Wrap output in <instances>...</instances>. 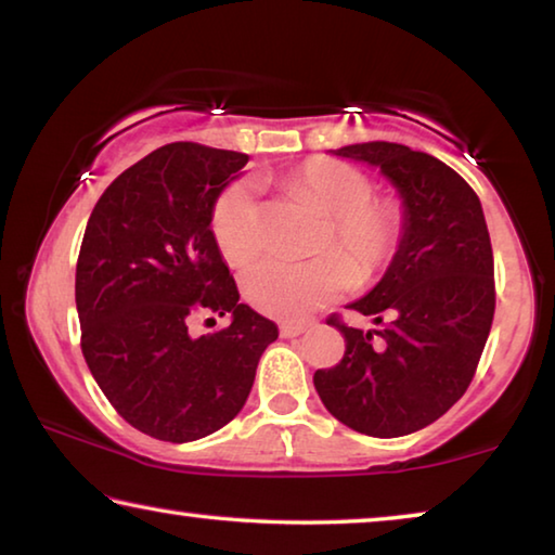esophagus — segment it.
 <instances>
[{
    "instance_id": "obj_1",
    "label": "esophagus",
    "mask_w": 555,
    "mask_h": 555,
    "mask_svg": "<svg viewBox=\"0 0 555 555\" xmlns=\"http://www.w3.org/2000/svg\"><path fill=\"white\" fill-rule=\"evenodd\" d=\"M311 325H313V321H286L279 325V333H281V337H296L300 333H306Z\"/></svg>"
}]
</instances>
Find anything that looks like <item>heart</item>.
<instances>
[{
	"label": "heart",
	"mask_w": 555,
	"mask_h": 555,
	"mask_svg": "<svg viewBox=\"0 0 555 555\" xmlns=\"http://www.w3.org/2000/svg\"><path fill=\"white\" fill-rule=\"evenodd\" d=\"M288 183L327 220L313 247L321 251L318 257L298 264L264 259L244 271V296L259 311L276 318H300L340 296L352 284L350 266L362 281L377 274L397 249L403 224L399 203L374 198L370 178L350 164L308 158ZM212 234L232 264H247L259 255L264 222L249 181L232 183L220 195L212 210Z\"/></svg>",
	"instance_id": "obj_1"
}]
</instances>
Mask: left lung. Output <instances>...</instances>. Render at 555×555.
Segmentation results:
<instances>
[{"mask_svg":"<svg viewBox=\"0 0 555 555\" xmlns=\"http://www.w3.org/2000/svg\"><path fill=\"white\" fill-rule=\"evenodd\" d=\"M327 154L379 168L399 195L403 224L384 276L347 306L382 331L331 318L345 354L313 374L315 391L357 434H416L463 397L490 335L494 259L482 203L453 168L403 144L364 142Z\"/></svg>","mask_w":555,"mask_h":555,"instance_id":"obj_1","label":"left lung"}]
</instances>
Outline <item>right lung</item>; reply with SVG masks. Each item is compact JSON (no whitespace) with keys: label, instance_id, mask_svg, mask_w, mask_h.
I'll return each mask as SVG.
<instances>
[{"label":"right lung","instance_id":"obj_1","mask_svg":"<svg viewBox=\"0 0 555 555\" xmlns=\"http://www.w3.org/2000/svg\"><path fill=\"white\" fill-rule=\"evenodd\" d=\"M247 162L191 142L156 149L109 183L80 244L75 306L88 367L127 424L168 443L230 424L279 337L240 304L210 230ZM201 312L230 314L231 325L193 338L186 325Z\"/></svg>","mask_w":555,"mask_h":555}]
</instances>
